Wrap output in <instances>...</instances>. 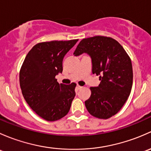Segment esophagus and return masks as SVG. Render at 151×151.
Here are the masks:
<instances>
[{
	"mask_svg": "<svg viewBox=\"0 0 151 151\" xmlns=\"http://www.w3.org/2000/svg\"><path fill=\"white\" fill-rule=\"evenodd\" d=\"M83 88V86H80V85H77V88H78V89H81V88Z\"/></svg>",
	"mask_w": 151,
	"mask_h": 151,
	"instance_id": "obj_1",
	"label": "esophagus"
}]
</instances>
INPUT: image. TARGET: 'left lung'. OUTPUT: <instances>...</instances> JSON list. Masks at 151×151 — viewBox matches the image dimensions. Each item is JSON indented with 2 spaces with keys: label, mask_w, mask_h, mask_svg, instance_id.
<instances>
[{
  "label": "left lung",
  "mask_w": 151,
  "mask_h": 151,
  "mask_svg": "<svg viewBox=\"0 0 151 151\" xmlns=\"http://www.w3.org/2000/svg\"><path fill=\"white\" fill-rule=\"evenodd\" d=\"M83 53L91 57L93 74L101 81L97 87H90L91 94L85 105L94 117L108 119L122 109L131 92V59L117 41L101 35L81 40L73 54Z\"/></svg>",
  "instance_id": "obj_1"
}]
</instances>
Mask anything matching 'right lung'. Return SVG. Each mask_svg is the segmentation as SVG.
I'll use <instances>...</instances> for the list:
<instances>
[{
	"instance_id": "1",
	"label": "right lung",
	"mask_w": 151,
	"mask_h": 151,
	"mask_svg": "<svg viewBox=\"0 0 151 151\" xmlns=\"http://www.w3.org/2000/svg\"><path fill=\"white\" fill-rule=\"evenodd\" d=\"M78 41L37 43L27 54L20 69L23 97L31 109L48 122L66 116L76 96V83H59L55 76L62 73L63 58Z\"/></svg>"
}]
</instances>
